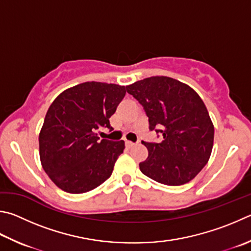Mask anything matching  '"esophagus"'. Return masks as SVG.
<instances>
[{"mask_svg": "<svg viewBox=\"0 0 251 251\" xmlns=\"http://www.w3.org/2000/svg\"><path fill=\"white\" fill-rule=\"evenodd\" d=\"M125 146H126V148H128V149H130V148H133L134 146H135V144L134 143H131V141H128V140H126L125 141Z\"/></svg>", "mask_w": 251, "mask_h": 251, "instance_id": "1", "label": "esophagus"}]
</instances>
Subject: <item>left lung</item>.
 <instances>
[{"mask_svg":"<svg viewBox=\"0 0 251 251\" xmlns=\"http://www.w3.org/2000/svg\"><path fill=\"white\" fill-rule=\"evenodd\" d=\"M144 106L150 130L161 143H145L148 158L139 169L166 185H182L197 176L211 157L214 125L202 99L188 84L169 76H150L126 86Z\"/></svg>","mask_w":251,"mask_h":251,"instance_id":"1","label":"left lung"}]
</instances>
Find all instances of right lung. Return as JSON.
Wrapping results in <instances>:
<instances>
[{
	"instance_id": "1",
	"label": "right lung",
	"mask_w": 251,
	"mask_h": 251,
	"mask_svg": "<svg viewBox=\"0 0 251 251\" xmlns=\"http://www.w3.org/2000/svg\"><path fill=\"white\" fill-rule=\"evenodd\" d=\"M126 94L124 85L84 82L63 91L49 106L39 133V157L59 189L80 194L111 176L124 140L98 137Z\"/></svg>"
}]
</instances>
